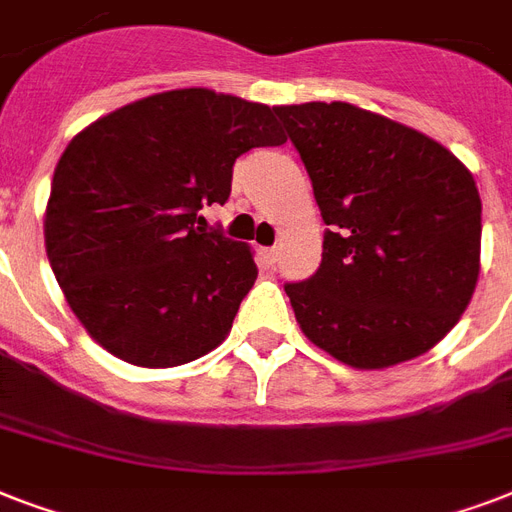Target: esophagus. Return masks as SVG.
Returning <instances> with one entry per match:
<instances>
[{"label":"esophagus","mask_w":512,"mask_h":512,"mask_svg":"<svg viewBox=\"0 0 512 512\" xmlns=\"http://www.w3.org/2000/svg\"><path fill=\"white\" fill-rule=\"evenodd\" d=\"M265 252V263H276V260H279V247H268V249H263Z\"/></svg>","instance_id":"34e87169"}]
</instances>
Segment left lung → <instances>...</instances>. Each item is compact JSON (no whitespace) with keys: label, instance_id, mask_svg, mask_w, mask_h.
<instances>
[{"label":"left lung","instance_id":"obj_1","mask_svg":"<svg viewBox=\"0 0 512 512\" xmlns=\"http://www.w3.org/2000/svg\"><path fill=\"white\" fill-rule=\"evenodd\" d=\"M324 223L319 271L287 281L305 337L356 369L430 350L478 281L481 196L428 135L350 103L273 108Z\"/></svg>","mask_w":512,"mask_h":512}]
</instances>
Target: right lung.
<instances>
[{
  "label": "right lung",
  "instance_id": "1",
  "mask_svg": "<svg viewBox=\"0 0 512 512\" xmlns=\"http://www.w3.org/2000/svg\"><path fill=\"white\" fill-rule=\"evenodd\" d=\"M273 108L172 90L76 135L52 177L44 241L71 311L135 366L188 364L225 340L257 279L244 241L204 231L231 196L233 162L284 143Z\"/></svg>",
  "mask_w": 512,
  "mask_h": 512
}]
</instances>
